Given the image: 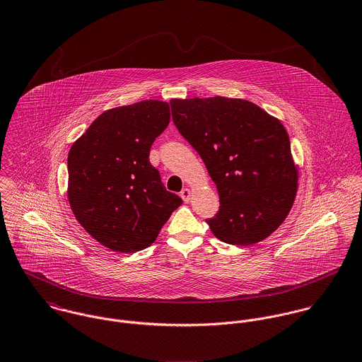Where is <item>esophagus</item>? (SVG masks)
Here are the masks:
<instances>
[{
    "mask_svg": "<svg viewBox=\"0 0 362 362\" xmlns=\"http://www.w3.org/2000/svg\"><path fill=\"white\" fill-rule=\"evenodd\" d=\"M180 197L183 199L185 202H189V201L192 200V192H190V189H183V190L180 192Z\"/></svg>",
    "mask_w": 362,
    "mask_h": 362,
    "instance_id": "34e87169",
    "label": "esophagus"
}]
</instances>
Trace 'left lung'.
Wrapping results in <instances>:
<instances>
[{
	"instance_id": "obj_1",
	"label": "left lung",
	"mask_w": 362,
	"mask_h": 362,
	"mask_svg": "<svg viewBox=\"0 0 362 362\" xmlns=\"http://www.w3.org/2000/svg\"><path fill=\"white\" fill-rule=\"evenodd\" d=\"M170 108L216 185L219 211L206 219L214 236L233 245L269 238L298 189V166L283 123L243 98H173Z\"/></svg>"
}]
</instances>
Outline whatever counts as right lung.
<instances>
[{"mask_svg":"<svg viewBox=\"0 0 362 362\" xmlns=\"http://www.w3.org/2000/svg\"><path fill=\"white\" fill-rule=\"evenodd\" d=\"M170 119L146 100L103 112L68 154V201L84 230L119 252L151 245L182 199L165 189L150 148Z\"/></svg>","mask_w":362,"mask_h":362,"instance_id":"1","label":"right lung"}]
</instances>
